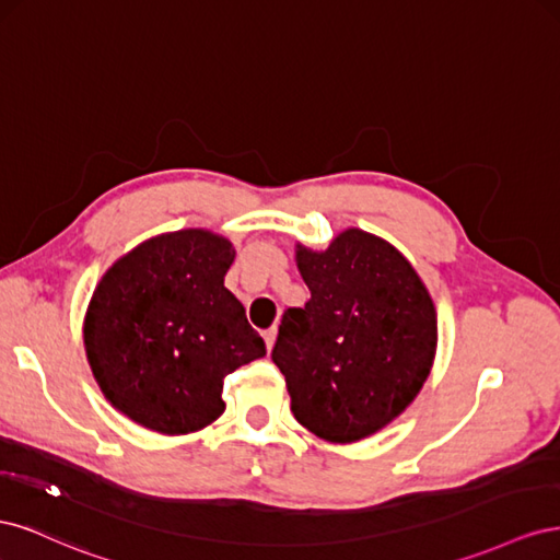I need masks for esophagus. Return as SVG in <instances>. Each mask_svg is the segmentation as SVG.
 <instances>
[{
	"label": "esophagus",
	"instance_id": "obj_1",
	"mask_svg": "<svg viewBox=\"0 0 560 560\" xmlns=\"http://www.w3.org/2000/svg\"><path fill=\"white\" fill-rule=\"evenodd\" d=\"M276 336H278V327H270L268 331H264V341H266L268 352L273 350V346H276Z\"/></svg>",
	"mask_w": 560,
	"mask_h": 560
}]
</instances>
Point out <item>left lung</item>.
<instances>
[{
    "instance_id": "8db88e82",
    "label": "left lung",
    "mask_w": 560,
    "mask_h": 560,
    "mask_svg": "<svg viewBox=\"0 0 560 560\" xmlns=\"http://www.w3.org/2000/svg\"><path fill=\"white\" fill-rule=\"evenodd\" d=\"M311 299L287 308L270 358L292 413L334 444L395 420L430 376L434 303L413 266L376 235L348 229L325 252L296 249Z\"/></svg>"
}]
</instances>
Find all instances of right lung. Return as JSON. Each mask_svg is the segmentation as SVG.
I'll return each mask as SVG.
<instances>
[{
	"mask_svg": "<svg viewBox=\"0 0 560 560\" xmlns=\"http://www.w3.org/2000/svg\"><path fill=\"white\" fill-rule=\"evenodd\" d=\"M233 245L200 229L156 235L95 287L83 343L105 397L140 425L189 434L224 413L222 387L266 343L226 287Z\"/></svg>",
	"mask_w": 560,
	"mask_h": 560,
	"instance_id": "right-lung-1",
	"label": "right lung"
}]
</instances>
